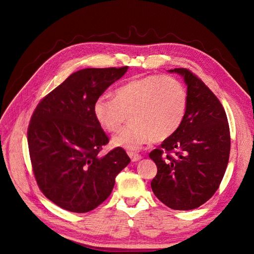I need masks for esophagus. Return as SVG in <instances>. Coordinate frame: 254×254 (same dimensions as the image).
Wrapping results in <instances>:
<instances>
[{"instance_id":"1","label":"esophagus","mask_w":254,"mask_h":254,"mask_svg":"<svg viewBox=\"0 0 254 254\" xmlns=\"http://www.w3.org/2000/svg\"><path fill=\"white\" fill-rule=\"evenodd\" d=\"M128 156L131 159L132 162H136V161H139L142 159V156L139 155V153L133 152V151H128Z\"/></svg>"}]
</instances>
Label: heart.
<instances>
[{
    "label": "heart",
    "instance_id": "obj_1",
    "mask_svg": "<svg viewBox=\"0 0 254 254\" xmlns=\"http://www.w3.org/2000/svg\"><path fill=\"white\" fill-rule=\"evenodd\" d=\"M188 93L171 76L150 75L129 80L114 92V98L98 97L93 105L95 120L105 131L117 132L112 145L137 150L145 144L173 135L186 117Z\"/></svg>",
    "mask_w": 254,
    "mask_h": 254
}]
</instances>
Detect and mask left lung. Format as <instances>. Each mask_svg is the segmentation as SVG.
<instances>
[{
	"instance_id": "1",
	"label": "left lung",
	"mask_w": 254,
	"mask_h": 254,
	"mask_svg": "<svg viewBox=\"0 0 254 254\" xmlns=\"http://www.w3.org/2000/svg\"><path fill=\"white\" fill-rule=\"evenodd\" d=\"M183 76L188 108L177 131L149 153L158 172L153 194L173 210H193L215 194L229 162L230 128L224 107L204 82L188 68Z\"/></svg>"
}]
</instances>
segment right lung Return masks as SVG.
<instances>
[{"label":"right lung","mask_w":254,"mask_h":254,"mask_svg":"<svg viewBox=\"0 0 254 254\" xmlns=\"http://www.w3.org/2000/svg\"><path fill=\"white\" fill-rule=\"evenodd\" d=\"M128 66L83 68L44 96L30 119L27 142L38 187L58 206L87 213L108 198L130 159L122 147L101 155L109 137L93 105Z\"/></svg>","instance_id":"add662e5"}]
</instances>
